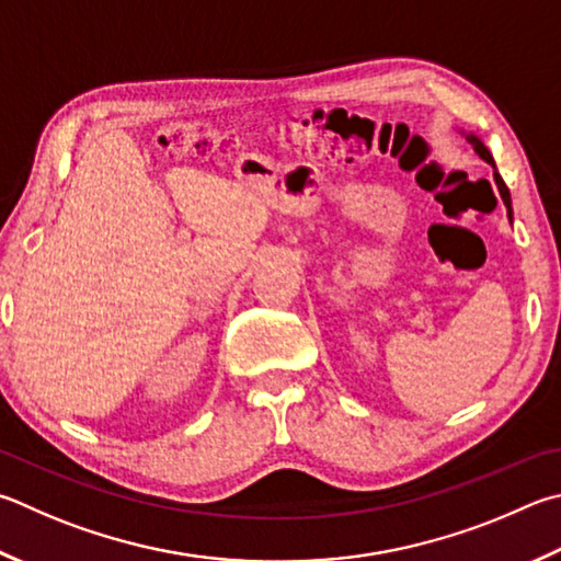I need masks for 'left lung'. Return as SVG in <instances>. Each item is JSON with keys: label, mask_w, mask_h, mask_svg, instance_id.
<instances>
[{"label": "left lung", "mask_w": 561, "mask_h": 561, "mask_svg": "<svg viewBox=\"0 0 561 561\" xmlns=\"http://www.w3.org/2000/svg\"><path fill=\"white\" fill-rule=\"evenodd\" d=\"M466 139L471 141V145H473V149H476V154H478V157H481L483 161H488V164H493V157H491V151H488V149L483 147V141H481V139L473 137V135H468ZM493 167H495V164H493ZM493 176H495L497 188H501V196H503L505 206H507V218H513V210H511V191H507V186H505V183H503V179H501V174H497V171H495Z\"/></svg>", "instance_id": "8db88e82"}]
</instances>
